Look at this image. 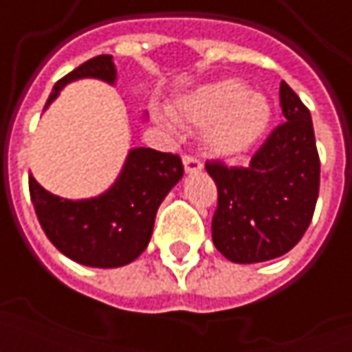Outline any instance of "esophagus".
Wrapping results in <instances>:
<instances>
[{
  "mask_svg": "<svg viewBox=\"0 0 352 352\" xmlns=\"http://www.w3.org/2000/svg\"><path fill=\"white\" fill-rule=\"evenodd\" d=\"M183 164L184 169H186V173H198V171L204 169V164H201L196 156H192V154H184Z\"/></svg>",
  "mask_w": 352,
  "mask_h": 352,
  "instance_id": "34e87169",
  "label": "esophagus"
}]
</instances>
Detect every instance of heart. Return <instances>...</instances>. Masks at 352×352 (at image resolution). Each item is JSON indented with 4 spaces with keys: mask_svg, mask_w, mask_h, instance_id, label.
<instances>
[{
    "mask_svg": "<svg viewBox=\"0 0 352 352\" xmlns=\"http://www.w3.org/2000/svg\"><path fill=\"white\" fill-rule=\"evenodd\" d=\"M175 116L181 122L204 128L201 141L211 154L239 156L258 143L272 120L265 96L251 92L243 80L221 79L194 88L175 101ZM164 122L175 126L173 116Z\"/></svg>",
    "mask_w": 352,
    "mask_h": 352,
    "instance_id": "obj_1",
    "label": "heart"
}]
</instances>
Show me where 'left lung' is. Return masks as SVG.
I'll return each instance as SVG.
<instances>
[{"label":"left lung","mask_w":352,"mask_h":352,"mask_svg":"<svg viewBox=\"0 0 352 352\" xmlns=\"http://www.w3.org/2000/svg\"><path fill=\"white\" fill-rule=\"evenodd\" d=\"M285 122L267 135L249 166L206 164L219 192L213 243L236 264H256L287 254L311 224L320 184L309 109L280 82Z\"/></svg>","instance_id":"1"}]
</instances>
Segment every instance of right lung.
<instances>
[{"instance_id":"1","label":"right lung","mask_w":352,"mask_h":352,"mask_svg":"<svg viewBox=\"0 0 352 352\" xmlns=\"http://www.w3.org/2000/svg\"><path fill=\"white\" fill-rule=\"evenodd\" d=\"M94 77L115 82L111 54H101L58 80L45 109L72 80ZM177 154L154 148H131L116 183L92 199L72 201L45 190L30 175L35 214L50 243L67 258L90 267H120L133 262L153 236L162 199L183 177Z\"/></svg>"}]
</instances>
